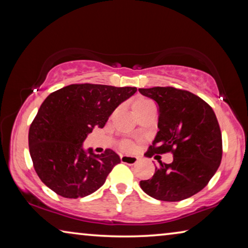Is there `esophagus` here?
Returning a JSON list of instances; mask_svg holds the SVG:
<instances>
[{"label": "esophagus", "instance_id": "obj_1", "mask_svg": "<svg viewBox=\"0 0 248 248\" xmlns=\"http://www.w3.org/2000/svg\"><path fill=\"white\" fill-rule=\"evenodd\" d=\"M120 159L123 163H125V164H130V165H134L138 163V157L129 156V155H121Z\"/></svg>", "mask_w": 248, "mask_h": 248}]
</instances>
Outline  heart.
<instances>
[{"label": "heart", "mask_w": 248, "mask_h": 248, "mask_svg": "<svg viewBox=\"0 0 248 248\" xmlns=\"http://www.w3.org/2000/svg\"><path fill=\"white\" fill-rule=\"evenodd\" d=\"M152 104H153V102L149 98L142 97V96H140V97H137L136 99H133V102H132L133 112L142 110V109L148 107L149 105H152ZM123 148L124 150H129V149H131V144L128 143V142H124V143L123 144Z\"/></svg>", "instance_id": "b5f03b06"}]
</instances>
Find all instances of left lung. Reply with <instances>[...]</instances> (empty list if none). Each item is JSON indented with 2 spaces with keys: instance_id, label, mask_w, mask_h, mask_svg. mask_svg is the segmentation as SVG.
Segmentation results:
<instances>
[{
  "instance_id": "8db88e82",
  "label": "left lung",
  "mask_w": 248,
  "mask_h": 248,
  "mask_svg": "<svg viewBox=\"0 0 248 248\" xmlns=\"http://www.w3.org/2000/svg\"><path fill=\"white\" fill-rule=\"evenodd\" d=\"M158 106V132L146 156L170 152L152 178L141 180L145 194L162 201L189 198L207 186L222 159V136L215 111L199 96L171 86L139 89Z\"/></svg>"
}]
</instances>
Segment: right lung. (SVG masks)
Returning a JSON list of instances; mask_svg holds the SVG:
<instances>
[{"label":"right lung","instance_id":"1","mask_svg":"<svg viewBox=\"0 0 248 248\" xmlns=\"http://www.w3.org/2000/svg\"><path fill=\"white\" fill-rule=\"evenodd\" d=\"M137 87L71 84L41 104L28 133L29 153L46 186L64 198H83L102 187L120 157L110 149L102 154L83 150L94 127L103 128L112 111Z\"/></svg>","mask_w":248,"mask_h":248}]
</instances>
